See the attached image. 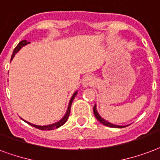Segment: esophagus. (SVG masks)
Instances as JSON below:
<instances>
[{
    "mask_svg": "<svg viewBox=\"0 0 160 160\" xmlns=\"http://www.w3.org/2000/svg\"><path fill=\"white\" fill-rule=\"evenodd\" d=\"M93 78L92 76H87L85 77L83 79H82V86L83 88H88V86H91L92 84L93 83Z\"/></svg>",
    "mask_w": 160,
    "mask_h": 160,
    "instance_id": "34e87169",
    "label": "esophagus"
}]
</instances>
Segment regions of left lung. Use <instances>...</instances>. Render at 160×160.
<instances>
[{"label":"left lung","mask_w":160,"mask_h":160,"mask_svg":"<svg viewBox=\"0 0 160 160\" xmlns=\"http://www.w3.org/2000/svg\"><path fill=\"white\" fill-rule=\"evenodd\" d=\"M93 113L95 115V117L98 119V121L102 123V125H104L106 126H108V127H113V128H123V127H126V126H119V125H115V124H112L111 122H109L107 120H105L104 118H102V116H100V114L98 113V109H97V105L95 104V106L93 107Z\"/></svg>","instance_id":"1"}]
</instances>
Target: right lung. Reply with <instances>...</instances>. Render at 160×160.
<instances>
[{"mask_svg": "<svg viewBox=\"0 0 160 160\" xmlns=\"http://www.w3.org/2000/svg\"><path fill=\"white\" fill-rule=\"evenodd\" d=\"M30 44V42H27L26 40H22V41H20L19 44H18V45L15 47V48L14 49L13 51V53H12V55H11V59H13V58L15 57V55L16 54V53L19 52V51L21 49V48L24 47V46L27 45V44ZM78 94V91H76V92H74V93L72 94V96L71 97V98H70L69 100V102H68V108H67V111H66V113L64 114V116H62V119H60L59 121H57V122H54V123L53 124H50V125H46V126H38V125H34V124L33 123H30V122H29V121H25V120H24V119H22L23 121H25V122H26L27 124H29V125H30V126H34V127H35V128L39 129V130H42V131H52V130H54V129H58V127H60V126H62L63 124L66 122V121H68V116H69L70 115V110H71V106H72V101H73L74 98L76 97V95Z\"/></svg>", "mask_w": 160, "mask_h": 160, "instance_id": "obj_1", "label": "right lung"}]
</instances>
